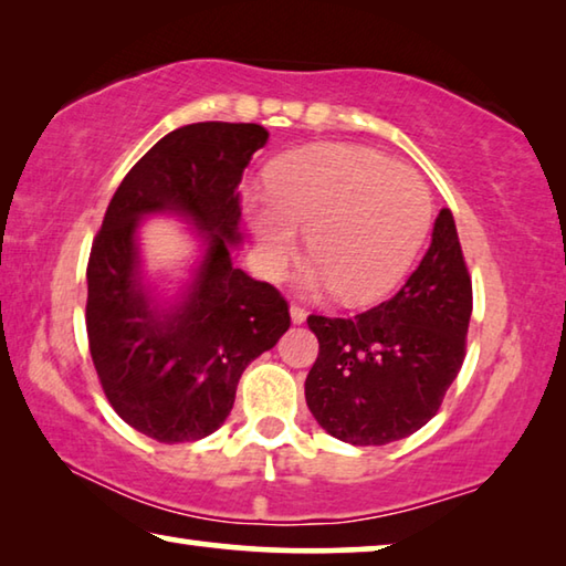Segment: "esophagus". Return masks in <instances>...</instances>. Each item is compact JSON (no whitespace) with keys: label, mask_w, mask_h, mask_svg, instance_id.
Wrapping results in <instances>:
<instances>
[{"label":"esophagus","mask_w":566,"mask_h":566,"mask_svg":"<svg viewBox=\"0 0 566 566\" xmlns=\"http://www.w3.org/2000/svg\"><path fill=\"white\" fill-rule=\"evenodd\" d=\"M290 314H292V322L294 324H302L306 319V310H304L302 304H292L290 306Z\"/></svg>","instance_id":"1"}]
</instances>
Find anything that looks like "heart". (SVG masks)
I'll list each match as a JSON object with an SVG mask.
<instances>
[{
  "mask_svg": "<svg viewBox=\"0 0 566 566\" xmlns=\"http://www.w3.org/2000/svg\"><path fill=\"white\" fill-rule=\"evenodd\" d=\"M270 195L249 197L247 214L262 260L282 274L310 229L314 282L342 300L375 302L395 290L429 232L432 202L415 169L354 145H312L276 159Z\"/></svg>",
  "mask_w": 566,
  "mask_h": 566,
  "instance_id": "1",
  "label": "heart"
}]
</instances>
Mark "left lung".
Listing matches in <instances>:
<instances>
[{"label":"left lung","instance_id":"1","mask_svg":"<svg viewBox=\"0 0 566 566\" xmlns=\"http://www.w3.org/2000/svg\"><path fill=\"white\" fill-rule=\"evenodd\" d=\"M469 317L472 276L454 217L442 209L424 260L391 300L354 317H306L319 339L306 407L322 429L357 447L415 434L462 369Z\"/></svg>","mask_w":566,"mask_h":566}]
</instances>
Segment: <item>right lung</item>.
I'll return each mask as SVG.
<instances>
[{
	"label": "right lung",
	"instance_id": "right-lung-1",
	"mask_svg": "<svg viewBox=\"0 0 566 566\" xmlns=\"http://www.w3.org/2000/svg\"><path fill=\"white\" fill-rule=\"evenodd\" d=\"M270 139L262 124L199 122L169 132L114 191L87 264V337L114 411L161 444L197 442L224 424L247 364L290 329V304L232 264L239 181ZM151 211L206 229L208 254L188 300L148 306L133 232Z\"/></svg>",
	"mask_w": 566,
	"mask_h": 566
}]
</instances>
